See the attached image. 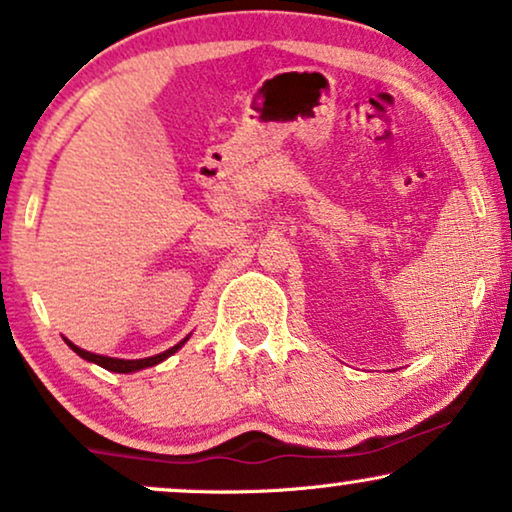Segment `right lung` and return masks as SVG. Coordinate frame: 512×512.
<instances>
[{
  "mask_svg": "<svg viewBox=\"0 0 512 512\" xmlns=\"http://www.w3.org/2000/svg\"><path fill=\"white\" fill-rule=\"evenodd\" d=\"M68 342V340H66ZM186 340H181L179 345H174V347H170L167 349V352H163V354H155V357H148V359H113V357H101V354H92V352H84V349H80V347H75L73 342H68L70 347H73V352H77L80 354L82 359H87V361H92V364H99V366H103L106 368V371H113V373H132V371H141V368H148V366H155V364H160V361L163 359H167L170 357V354H174L177 352V349L184 345Z\"/></svg>",
  "mask_w": 512,
  "mask_h": 512,
  "instance_id": "1",
  "label": "right lung"
}]
</instances>
